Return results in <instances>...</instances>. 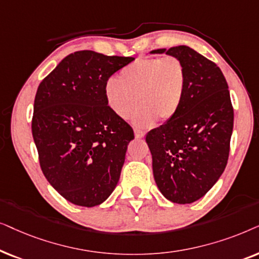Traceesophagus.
<instances>
[{
	"label": "esophagus",
	"instance_id": "obj_1",
	"mask_svg": "<svg viewBox=\"0 0 259 259\" xmlns=\"http://www.w3.org/2000/svg\"><path fill=\"white\" fill-rule=\"evenodd\" d=\"M144 136H146V133L142 132V130L135 129V137H136V139H143Z\"/></svg>",
	"mask_w": 259,
	"mask_h": 259
}]
</instances>
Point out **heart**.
<instances>
[{"label": "heart", "mask_w": 259, "mask_h": 259, "mask_svg": "<svg viewBox=\"0 0 259 259\" xmlns=\"http://www.w3.org/2000/svg\"><path fill=\"white\" fill-rule=\"evenodd\" d=\"M186 67L174 55L141 58L122 68L117 78L105 82L104 94L109 108L119 118L132 116L139 104L142 106L134 117L140 127L156 122L165 123L177 115L186 90Z\"/></svg>", "instance_id": "heart-1"}]
</instances>
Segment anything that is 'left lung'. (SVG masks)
<instances>
[{"label":"left lung","instance_id":"1","mask_svg":"<svg viewBox=\"0 0 259 259\" xmlns=\"http://www.w3.org/2000/svg\"><path fill=\"white\" fill-rule=\"evenodd\" d=\"M151 53L180 58L186 67V90L174 118L146 136L158 189L177 204L202 198L225 169L233 129V108L223 72L188 46Z\"/></svg>","mask_w":259,"mask_h":259}]
</instances>
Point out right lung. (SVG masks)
Segmentation results:
<instances>
[{
  "instance_id": "add662e5",
  "label": "right lung",
  "mask_w": 259,
  "mask_h": 259,
  "mask_svg": "<svg viewBox=\"0 0 259 259\" xmlns=\"http://www.w3.org/2000/svg\"><path fill=\"white\" fill-rule=\"evenodd\" d=\"M135 58L74 52L40 82L32 134L41 170L65 199L94 207L119 180L134 130L109 108L104 88Z\"/></svg>"
}]
</instances>
